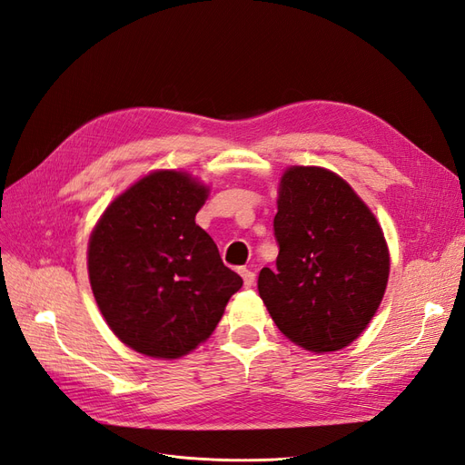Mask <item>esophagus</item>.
Here are the masks:
<instances>
[{
    "label": "esophagus",
    "mask_w": 465,
    "mask_h": 465,
    "mask_svg": "<svg viewBox=\"0 0 465 465\" xmlns=\"http://www.w3.org/2000/svg\"><path fill=\"white\" fill-rule=\"evenodd\" d=\"M238 273L242 275V279H244V287H252L256 283V273L252 272V270H246V267H241V270H238Z\"/></svg>",
    "instance_id": "esophagus-1"
}]
</instances>
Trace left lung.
Masks as SVG:
<instances>
[{
    "instance_id": "obj_1",
    "label": "left lung",
    "mask_w": 465,
    "mask_h": 465,
    "mask_svg": "<svg viewBox=\"0 0 465 465\" xmlns=\"http://www.w3.org/2000/svg\"><path fill=\"white\" fill-rule=\"evenodd\" d=\"M277 270L263 267L258 291L279 331L314 353L347 347L382 302L390 254L372 211L320 166L281 176Z\"/></svg>"
}]
</instances>
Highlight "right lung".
<instances>
[{"mask_svg":"<svg viewBox=\"0 0 465 465\" xmlns=\"http://www.w3.org/2000/svg\"><path fill=\"white\" fill-rule=\"evenodd\" d=\"M209 188L157 171L112 202L89 241L94 301L122 343L154 359L188 355L213 333L242 279L195 224Z\"/></svg>","mask_w":465,"mask_h":465,"instance_id":"1","label":"right lung"}]
</instances>
